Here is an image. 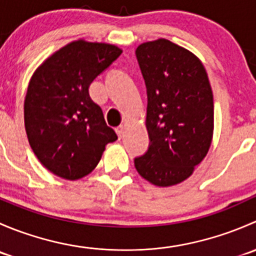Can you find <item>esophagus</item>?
Returning <instances> with one entry per match:
<instances>
[{"instance_id":"34e87169","label":"esophagus","mask_w":256,"mask_h":256,"mask_svg":"<svg viewBox=\"0 0 256 256\" xmlns=\"http://www.w3.org/2000/svg\"><path fill=\"white\" fill-rule=\"evenodd\" d=\"M116 132H118V138H122L124 135H125V126L124 125L118 126V128H116Z\"/></svg>"}]
</instances>
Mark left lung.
<instances>
[{"label":"left lung","instance_id":"obj_1","mask_svg":"<svg viewBox=\"0 0 256 256\" xmlns=\"http://www.w3.org/2000/svg\"><path fill=\"white\" fill-rule=\"evenodd\" d=\"M147 88L150 147L135 158L138 174L157 187L190 178L213 140L214 104L200 59L164 38L136 49Z\"/></svg>","mask_w":256,"mask_h":256}]
</instances>
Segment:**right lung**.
Instances as JSON below:
<instances>
[{"mask_svg": "<svg viewBox=\"0 0 256 256\" xmlns=\"http://www.w3.org/2000/svg\"><path fill=\"white\" fill-rule=\"evenodd\" d=\"M121 53L115 44L80 38L50 54L33 73L24 99L26 132L37 158L56 176H88L106 144L118 140L89 86Z\"/></svg>", "mask_w": 256, "mask_h": 256, "instance_id": "right-lung-1", "label": "right lung"}]
</instances>
